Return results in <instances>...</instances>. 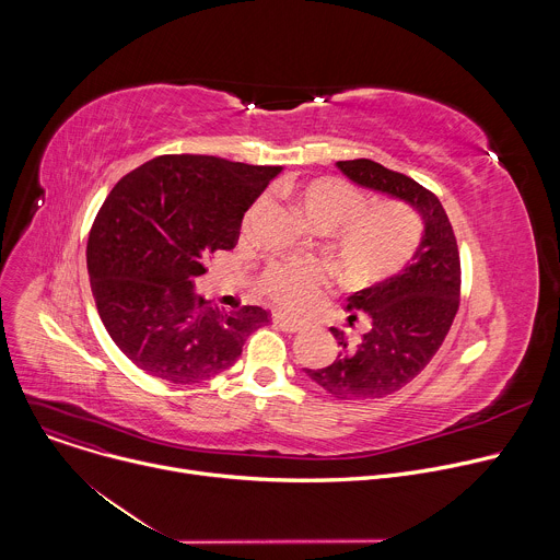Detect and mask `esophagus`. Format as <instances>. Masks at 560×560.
I'll return each instance as SVG.
<instances>
[{
	"label": "esophagus",
	"mask_w": 560,
	"mask_h": 560,
	"mask_svg": "<svg viewBox=\"0 0 560 560\" xmlns=\"http://www.w3.org/2000/svg\"><path fill=\"white\" fill-rule=\"evenodd\" d=\"M272 322H275L281 330H285V332H299V330L303 328V324L296 322V318H290V316L279 314V312L272 316Z\"/></svg>",
	"instance_id": "34e87169"
}]
</instances>
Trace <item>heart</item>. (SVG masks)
Returning <instances> with one entry per match:
<instances>
[{
	"label": "heart",
	"mask_w": 560,
	"mask_h": 560,
	"mask_svg": "<svg viewBox=\"0 0 560 560\" xmlns=\"http://www.w3.org/2000/svg\"><path fill=\"white\" fill-rule=\"evenodd\" d=\"M303 214L322 230H332L330 255L339 272L368 283L401 270L419 244V221L404 203L378 201L365 206L363 195L337 177L312 179L290 188ZM264 206L259 199L248 217ZM326 285L324 268L314 261L270 264L261 275V290L288 310H303Z\"/></svg>",
	"instance_id": "1"
}]
</instances>
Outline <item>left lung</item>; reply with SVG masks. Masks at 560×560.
<instances>
[{"instance_id": "1", "label": "left lung", "mask_w": 560, "mask_h": 560, "mask_svg": "<svg viewBox=\"0 0 560 560\" xmlns=\"http://www.w3.org/2000/svg\"><path fill=\"white\" fill-rule=\"evenodd\" d=\"M357 186L398 199L423 219V234L412 259L396 275L348 296L352 326L365 318V332L348 341L330 328L339 357L303 372L341 401L378 398L410 383L439 352L458 310L460 259L456 236L441 201L415 179L387 171L372 159L337 162Z\"/></svg>"}]
</instances>
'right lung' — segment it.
Segmentation results:
<instances>
[{
	"label": "right lung",
	"mask_w": 560,
	"mask_h": 560,
	"mask_svg": "<svg viewBox=\"0 0 560 560\" xmlns=\"http://www.w3.org/2000/svg\"><path fill=\"white\" fill-rule=\"evenodd\" d=\"M281 166L210 154H162L117 182L93 223L86 261L102 322L143 372L206 381L242 357L270 312H225L195 292L203 261L232 250L244 212Z\"/></svg>",
	"instance_id": "add662e5"
}]
</instances>
